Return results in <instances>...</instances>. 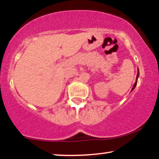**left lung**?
<instances>
[{"instance_id": "left-lung-1", "label": "left lung", "mask_w": 159, "mask_h": 159, "mask_svg": "<svg viewBox=\"0 0 159 159\" xmlns=\"http://www.w3.org/2000/svg\"><path fill=\"white\" fill-rule=\"evenodd\" d=\"M139 68H138V74H137V76H136V82H135V84L134 85V86H133L132 89H131V91H133V90H134L135 88H136V85H137V81H138V78H139Z\"/></svg>"}]
</instances>
